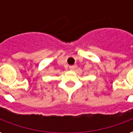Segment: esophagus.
Wrapping results in <instances>:
<instances>
[{"label": "esophagus", "instance_id": "1", "mask_svg": "<svg viewBox=\"0 0 133 133\" xmlns=\"http://www.w3.org/2000/svg\"><path fill=\"white\" fill-rule=\"evenodd\" d=\"M77 68V65H72V66H70L69 68L70 70H75V68Z\"/></svg>", "mask_w": 133, "mask_h": 133}]
</instances>
